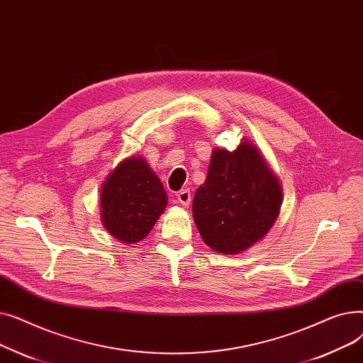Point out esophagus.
<instances>
[{
    "label": "esophagus",
    "instance_id": "obj_1",
    "mask_svg": "<svg viewBox=\"0 0 363 363\" xmlns=\"http://www.w3.org/2000/svg\"><path fill=\"white\" fill-rule=\"evenodd\" d=\"M177 199L182 206L186 207L189 206V203H191V193H189V189H181V191L177 194Z\"/></svg>",
    "mask_w": 363,
    "mask_h": 363
}]
</instances>
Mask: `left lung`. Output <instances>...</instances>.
Returning <instances> with one entry per match:
<instances>
[{
  "label": "left lung",
  "instance_id": "1",
  "mask_svg": "<svg viewBox=\"0 0 363 363\" xmlns=\"http://www.w3.org/2000/svg\"><path fill=\"white\" fill-rule=\"evenodd\" d=\"M282 186L260 150L242 138L234 151L215 148L207 177L193 200L203 241L222 255H240L271 231Z\"/></svg>",
  "mask_w": 363,
  "mask_h": 363
}]
</instances>
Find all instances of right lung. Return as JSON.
Segmentation results:
<instances>
[{"mask_svg": "<svg viewBox=\"0 0 363 363\" xmlns=\"http://www.w3.org/2000/svg\"><path fill=\"white\" fill-rule=\"evenodd\" d=\"M166 206L162 181L141 156L122 160L101 186V223L110 235L125 244L145 238Z\"/></svg>", "mask_w": 363, "mask_h": 363, "instance_id": "obj_1", "label": "right lung"}]
</instances>
